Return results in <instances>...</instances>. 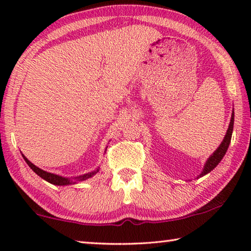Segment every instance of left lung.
Masks as SVG:
<instances>
[{
  "mask_svg": "<svg viewBox=\"0 0 251 251\" xmlns=\"http://www.w3.org/2000/svg\"><path fill=\"white\" fill-rule=\"evenodd\" d=\"M233 120H235V113L232 112L230 123H229V126H228V129H227V133H226V135H225L222 144H220L217 150H216L209 156V158L206 160L202 172L198 177H202V176L207 175L208 173H210L212 169H214L220 163V160L224 158V156H225V154H226V151H227L228 147H229V144H230V141H231V135H232V129H233Z\"/></svg>",
  "mask_w": 251,
  "mask_h": 251,
  "instance_id": "obj_1",
  "label": "left lung"
}]
</instances>
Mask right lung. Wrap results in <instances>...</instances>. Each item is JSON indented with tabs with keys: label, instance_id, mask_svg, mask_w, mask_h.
Returning a JSON list of instances; mask_svg holds the SVG:
<instances>
[{
	"label": "right lung",
	"instance_id": "1",
	"mask_svg": "<svg viewBox=\"0 0 251 251\" xmlns=\"http://www.w3.org/2000/svg\"><path fill=\"white\" fill-rule=\"evenodd\" d=\"M106 150H107V147H106ZM105 150V152H106ZM23 158L24 160L26 161V164L28 165L29 167H31L32 171L36 174V175H39L41 178H43L44 180L50 182V184L53 185H56V186H66V185H72V184H76L77 181H83V180H86L88 178H91L100 172V167L96 168L95 171H93L91 173H87V174H84V175H80V176H76V177H64V176H59L56 175V174H52V173H49V172H45L43 169L39 168L35 165L32 164L31 161H29L26 157H25L23 154Z\"/></svg>",
	"mask_w": 251,
	"mask_h": 251
}]
</instances>
